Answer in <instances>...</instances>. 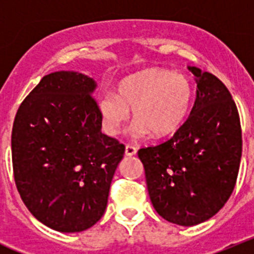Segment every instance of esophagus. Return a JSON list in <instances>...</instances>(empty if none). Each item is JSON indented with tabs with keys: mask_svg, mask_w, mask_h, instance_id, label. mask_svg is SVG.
<instances>
[{
	"mask_svg": "<svg viewBox=\"0 0 254 254\" xmlns=\"http://www.w3.org/2000/svg\"><path fill=\"white\" fill-rule=\"evenodd\" d=\"M136 152H137V149H136V147L132 146V145H126L125 154L127 155V156H133V155H136Z\"/></svg>",
	"mask_w": 254,
	"mask_h": 254,
	"instance_id": "1",
	"label": "esophagus"
}]
</instances>
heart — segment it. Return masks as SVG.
<instances>
[{
  "label": "heart",
  "instance_id": "1",
  "mask_svg": "<svg viewBox=\"0 0 254 254\" xmlns=\"http://www.w3.org/2000/svg\"><path fill=\"white\" fill-rule=\"evenodd\" d=\"M193 102V87L185 75L169 69L150 68L126 77L118 85V95L104 94L99 100L104 128L112 136L133 113L131 134L143 138L152 133L163 137L183 125Z\"/></svg>",
  "mask_w": 254,
  "mask_h": 254
}]
</instances>
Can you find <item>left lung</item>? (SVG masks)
<instances>
[{
	"mask_svg": "<svg viewBox=\"0 0 254 254\" xmlns=\"http://www.w3.org/2000/svg\"><path fill=\"white\" fill-rule=\"evenodd\" d=\"M197 82L187 121L170 140L138 150L151 203L182 226L211 219L235 187L242 158L237 105L216 76L188 67Z\"/></svg>",
	"mask_w": 254,
	"mask_h": 254,
	"instance_id": "left-lung-1",
	"label": "left lung"
}]
</instances>
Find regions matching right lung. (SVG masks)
<instances>
[{"mask_svg": "<svg viewBox=\"0 0 254 254\" xmlns=\"http://www.w3.org/2000/svg\"><path fill=\"white\" fill-rule=\"evenodd\" d=\"M87 75L57 71L44 76L13 121V178L22 202L48 228L78 233L107 208L125 145L102 133Z\"/></svg>", "mask_w": 254, "mask_h": 254, "instance_id": "add662e5", "label": "right lung"}]
</instances>
